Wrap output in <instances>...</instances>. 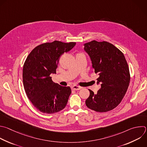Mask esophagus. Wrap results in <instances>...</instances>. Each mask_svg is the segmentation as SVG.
Listing matches in <instances>:
<instances>
[{"mask_svg": "<svg viewBox=\"0 0 147 147\" xmlns=\"http://www.w3.org/2000/svg\"><path fill=\"white\" fill-rule=\"evenodd\" d=\"M71 89L74 90H80V89H82V87H81L80 86H77V85H73L71 86Z\"/></svg>", "mask_w": 147, "mask_h": 147, "instance_id": "1", "label": "esophagus"}]
</instances>
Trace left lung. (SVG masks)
I'll use <instances>...</instances> for the list:
<instances>
[{
  "label": "left lung",
  "instance_id": "1",
  "mask_svg": "<svg viewBox=\"0 0 147 147\" xmlns=\"http://www.w3.org/2000/svg\"><path fill=\"white\" fill-rule=\"evenodd\" d=\"M84 50L91 59L94 73L99 76L97 84H101L96 94L89 89L90 94L85 101L86 106L99 113L112 110L121 102L130 83L129 69L125 56L107 41L86 42Z\"/></svg>",
  "mask_w": 147,
  "mask_h": 147
}]
</instances>
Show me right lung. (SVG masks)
I'll return each instance as SVG.
<instances>
[{"mask_svg":"<svg viewBox=\"0 0 147 147\" xmlns=\"http://www.w3.org/2000/svg\"><path fill=\"white\" fill-rule=\"evenodd\" d=\"M76 42L54 41L41 44L30 52L23 67L25 91L32 105L43 113L54 114L66 107L71 93L69 86L54 82L60 57L70 51Z\"/></svg>","mask_w":147,"mask_h":147,"instance_id":"obj_1","label":"right lung"}]
</instances>
